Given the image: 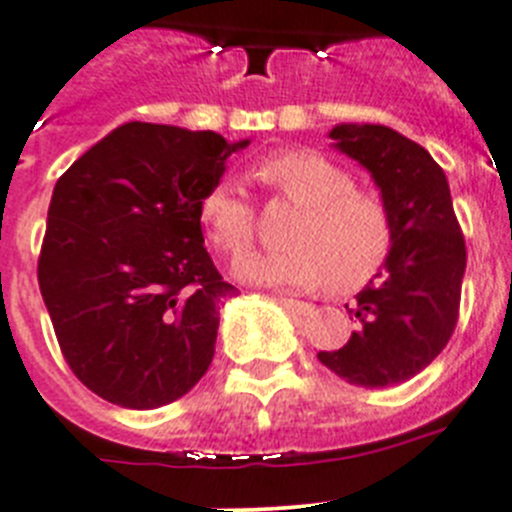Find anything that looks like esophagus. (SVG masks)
I'll return each mask as SVG.
<instances>
[{
	"label": "esophagus",
	"instance_id": "obj_1",
	"mask_svg": "<svg viewBox=\"0 0 512 512\" xmlns=\"http://www.w3.org/2000/svg\"><path fill=\"white\" fill-rule=\"evenodd\" d=\"M278 303L285 308V311H290L293 316H308V313L313 311L311 303L306 301H296V298H285V296H278Z\"/></svg>",
	"mask_w": 512,
	"mask_h": 512
}]
</instances>
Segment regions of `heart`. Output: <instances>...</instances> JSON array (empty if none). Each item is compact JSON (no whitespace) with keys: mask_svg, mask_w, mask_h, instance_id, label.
I'll use <instances>...</instances> for the list:
<instances>
[{"mask_svg":"<svg viewBox=\"0 0 512 512\" xmlns=\"http://www.w3.org/2000/svg\"><path fill=\"white\" fill-rule=\"evenodd\" d=\"M262 181L301 206L288 232V250L250 252L234 262L247 283L311 290L329 283L349 293L372 278L393 245V222L385 201L354 188L347 168L313 150H285L257 168ZM199 219L216 247L242 255L255 239V206L232 181L204 193Z\"/></svg>","mask_w":512,"mask_h":512,"instance_id":"b5f03b06","label":"heart"}]
</instances>
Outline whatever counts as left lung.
<instances>
[{
	"mask_svg": "<svg viewBox=\"0 0 512 512\" xmlns=\"http://www.w3.org/2000/svg\"><path fill=\"white\" fill-rule=\"evenodd\" d=\"M329 137L380 188L393 245L347 306L357 319L349 342L319 359L352 385H400L439 357L457 326L467 250L449 181L428 150L382 124H336Z\"/></svg>",
	"mask_w": 512,
	"mask_h": 512,
	"instance_id": "8db88e82",
	"label": "left lung"
}]
</instances>
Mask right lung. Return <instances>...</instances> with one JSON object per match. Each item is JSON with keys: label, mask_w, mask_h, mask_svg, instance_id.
Listing matches in <instances>:
<instances>
[{"label": "right lung", "mask_w": 512, "mask_h": 512, "mask_svg": "<svg viewBox=\"0 0 512 512\" xmlns=\"http://www.w3.org/2000/svg\"><path fill=\"white\" fill-rule=\"evenodd\" d=\"M250 140L127 122L58 178L40 293L73 375L132 411L186 395L237 293L204 247L199 204Z\"/></svg>", "instance_id": "obj_1"}]
</instances>
